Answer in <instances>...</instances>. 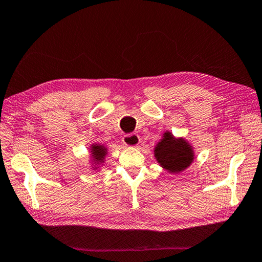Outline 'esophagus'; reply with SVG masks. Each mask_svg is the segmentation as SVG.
Returning a JSON list of instances; mask_svg holds the SVG:
<instances>
[{"label":"esophagus","instance_id":"1","mask_svg":"<svg viewBox=\"0 0 262 262\" xmlns=\"http://www.w3.org/2000/svg\"><path fill=\"white\" fill-rule=\"evenodd\" d=\"M122 142L126 147H138V144L140 143V136L138 134L124 135Z\"/></svg>","mask_w":262,"mask_h":262}]
</instances>
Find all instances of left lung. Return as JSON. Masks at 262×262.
<instances>
[{
  "mask_svg": "<svg viewBox=\"0 0 262 262\" xmlns=\"http://www.w3.org/2000/svg\"><path fill=\"white\" fill-rule=\"evenodd\" d=\"M154 155L163 169L169 172H182L194 160L193 149L184 139H176L170 132H165L163 139L155 146Z\"/></svg>",
  "mask_w": 262,
  "mask_h": 262,
  "instance_id": "8db88e82",
  "label": "left lung"
}]
</instances>
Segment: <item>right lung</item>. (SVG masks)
<instances>
[{
    "instance_id": "obj_1",
    "label": "right lung",
    "mask_w": 262,
    "mask_h": 262,
    "mask_svg": "<svg viewBox=\"0 0 262 262\" xmlns=\"http://www.w3.org/2000/svg\"><path fill=\"white\" fill-rule=\"evenodd\" d=\"M91 154H92L93 163L95 164L94 169L99 168V164H102L103 161H105L106 154H107V148L103 147L102 144L95 143L91 146Z\"/></svg>"
}]
</instances>
